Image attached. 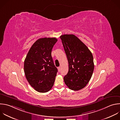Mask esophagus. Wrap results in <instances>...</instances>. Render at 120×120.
Segmentation results:
<instances>
[{
  "instance_id": "obj_1",
  "label": "esophagus",
  "mask_w": 120,
  "mask_h": 120,
  "mask_svg": "<svg viewBox=\"0 0 120 120\" xmlns=\"http://www.w3.org/2000/svg\"><path fill=\"white\" fill-rule=\"evenodd\" d=\"M58 71H59V72L60 71H61V67H58Z\"/></svg>"
}]
</instances>
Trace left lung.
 <instances>
[{"instance_id":"left-lung-1","label":"left lung","mask_w":120,"mask_h":120,"mask_svg":"<svg viewBox=\"0 0 120 120\" xmlns=\"http://www.w3.org/2000/svg\"><path fill=\"white\" fill-rule=\"evenodd\" d=\"M69 64L67 74L64 78L66 86L72 90L84 88L89 83L94 69L93 55L88 47L73 34L60 37Z\"/></svg>"}]
</instances>
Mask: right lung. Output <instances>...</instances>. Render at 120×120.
Instances as JSON below:
<instances>
[{
	"mask_svg": "<svg viewBox=\"0 0 120 120\" xmlns=\"http://www.w3.org/2000/svg\"><path fill=\"white\" fill-rule=\"evenodd\" d=\"M57 41L56 38L38 39L30 49L24 63L27 80L36 91L45 93L53 87L57 69L51 56L52 49Z\"/></svg>",
	"mask_w": 120,
	"mask_h": 120,
	"instance_id": "obj_1",
	"label": "right lung"
}]
</instances>
